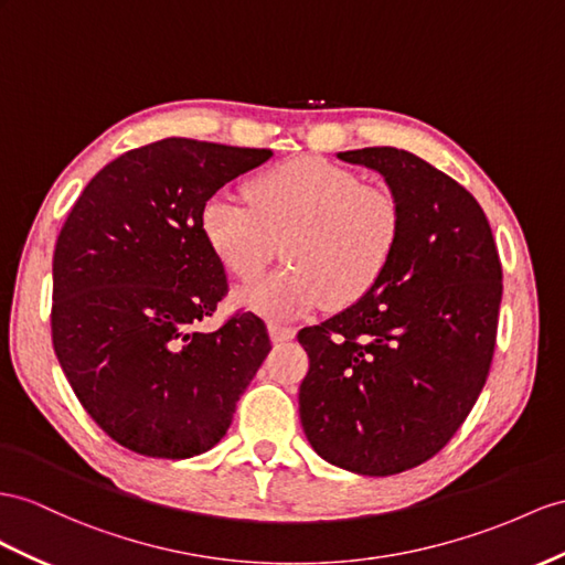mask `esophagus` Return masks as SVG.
<instances>
[{
	"label": "esophagus",
	"mask_w": 565,
	"mask_h": 565,
	"mask_svg": "<svg viewBox=\"0 0 565 565\" xmlns=\"http://www.w3.org/2000/svg\"><path fill=\"white\" fill-rule=\"evenodd\" d=\"M269 337L274 343H284V341H291L296 337V329L288 327V324H279V322H269Z\"/></svg>",
	"instance_id": "obj_1"
}]
</instances>
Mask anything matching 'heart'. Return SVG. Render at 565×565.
Returning <instances> with one entry per match:
<instances>
[{"label": "heart", "instance_id": "heart-1", "mask_svg": "<svg viewBox=\"0 0 565 565\" xmlns=\"http://www.w3.org/2000/svg\"><path fill=\"white\" fill-rule=\"evenodd\" d=\"M200 228L214 257L243 281L265 271L284 243L291 265L245 286L238 300L257 312L294 317L327 300L345 308L365 298L396 253L401 210L353 171L300 157L253 179L248 202L210 198Z\"/></svg>", "mask_w": 565, "mask_h": 565}]
</instances>
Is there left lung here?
Instances as JSON below:
<instances>
[{
	"label": "left lung",
	"instance_id": "obj_1",
	"mask_svg": "<svg viewBox=\"0 0 565 565\" xmlns=\"http://www.w3.org/2000/svg\"><path fill=\"white\" fill-rule=\"evenodd\" d=\"M339 159L382 173L401 236L365 298L298 331L310 358L300 423L331 466L386 477L439 454L480 396L497 343L501 263L480 202L425 159L396 148Z\"/></svg>",
	"mask_w": 565,
	"mask_h": 565
}]
</instances>
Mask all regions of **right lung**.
Wrapping results in <instances>:
<instances>
[{
	"instance_id": "add662e5",
	"label": "right lung",
	"mask_w": 565,
	"mask_h": 565,
	"mask_svg": "<svg viewBox=\"0 0 565 565\" xmlns=\"http://www.w3.org/2000/svg\"><path fill=\"white\" fill-rule=\"evenodd\" d=\"M269 157L157 140L97 171L66 216L52 259L54 353L81 406L128 451H210L271 351L253 312L198 331L228 291L202 205Z\"/></svg>"
}]
</instances>
